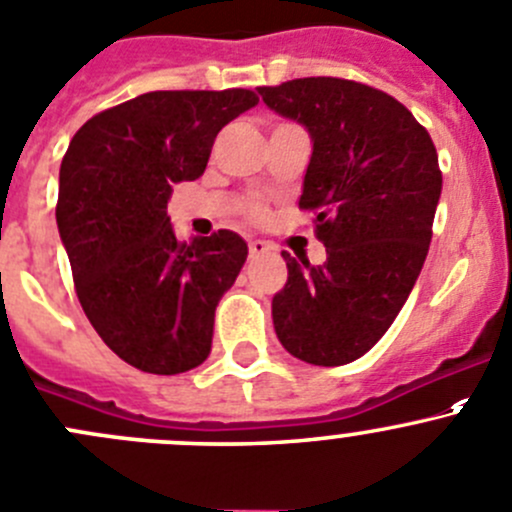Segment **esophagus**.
I'll use <instances>...</instances> for the list:
<instances>
[{
	"label": "esophagus",
	"mask_w": 512,
	"mask_h": 512,
	"mask_svg": "<svg viewBox=\"0 0 512 512\" xmlns=\"http://www.w3.org/2000/svg\"><path fill=\"white\" fill-rule=\"evenodd\" d=\"M270 250H272L270 242H265V240H252L250 242V257H260V255H265V252H270Z\"/></svg>",
	"instance_id": "esophagus-1"
}]
</instances>
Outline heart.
<instances>
[{"label":"heart","mask_w":512,"mask_h":512,"mask_svg":"<svg viewBox=\"0 0 512 512\" xmlns=\"http://www.w3.org/2000/svg\"><path fill=\"white\" fill-rule=\"evenodd\" d=\"M247 215H250L252 220H260V217L265 215V210H262L260 205H255V202H252V205H247Z\"/></svg>","instance_id":"b5f03b06"}]
</instances>
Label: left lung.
Listing matches in <instances>:
<instances>
[{
  "label": "left lung",
  "mask_w": 512,
  "mask_h": 512,
  "mask_svg": "<svg viewBox=\"0 0 512 512\" xmlns=\"http://www.w3.org/2000/svg\"><path fill=\"white\" fill-rule=\"evenodd\" d=\"M257 92L310 132L300 207L317 212L327 250L317 267L282 252L275 332L297 360L347 365L388 332L423 270L443 190L438 152L408 107L352 79L305 77Z\"/></svg>",
  "instance_id": "8db88e82"
}]
</instances>
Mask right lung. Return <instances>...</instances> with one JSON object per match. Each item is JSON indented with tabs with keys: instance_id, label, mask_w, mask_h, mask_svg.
Here are the masks:
<instances>
[{
	"instance_id": "right-lung-1",
	"label": "right lung",
	"mask_w": 512,
	"mask_h": 512,
	"mask_svg": "<svg viewBox=\"0 0 512 512\" xmlns=\"http://www.w3.org/2000/svg\"><path fill=\"white\" fill-rule=\"evenodd\" d=\"M250 89L147 92L94 114L59 167L57 227L84 315L104 345L152 375L202 365L215 310L247 260L232 230L177 240L172 187L205 172Z\"/></svg>"
}]
</instances>
